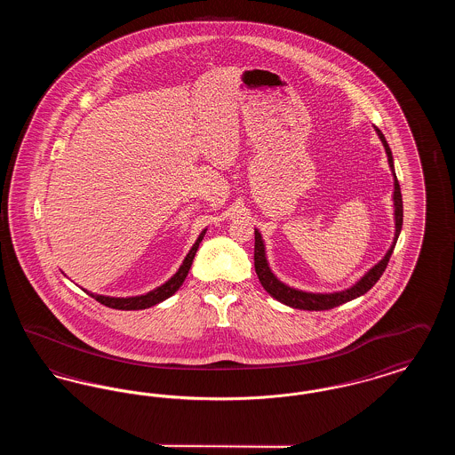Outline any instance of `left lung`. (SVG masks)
Instances as JSON below:
<instances>
[{
    "mask_svg": "<svg viewBox=\"0 0 455 455\" xmlns=\"http://www.w3.org/2000/svg\"><path fill=\"white\" fill-rule=\"evenodd\" d=\"M386 153H387V160H389L390 172L394 175V195H392V201H394V221H395V232H394V240H392V245L389 247V251L386 252V256L382 259L379 260L373 267H370L367 273L355 283L353 286L345 288L341 291H332V293H312V291H303L299 288H293V286H288L284 283L280 282L275 273L271 271L269 267V262L266 258V247H264V240L260 235L259 230L256 228L254 234H256V243H254V267H256V273H258V278H259L260 284L264 286V290L273 297L276 299L278 302L284 303L288 307H293V308H300V310H329V308H334L338 305H343V303L351 302L362 295H365L368 290L379 282V278L382 276V273L386 271L387 267V262H389L390 256H392V251L395 247V242L399 238L401 234V228H403V196H401V188H399V182H397V177L394 172V158H392V152H390L389 145L386 141V136L382 134V131L379 128H375Z\"/></svg>",
    "mask_w": 455,
    "mask_h": 455,
    "instance_id": "8db88e82",
    "label": "left lung"
}]
</instances>
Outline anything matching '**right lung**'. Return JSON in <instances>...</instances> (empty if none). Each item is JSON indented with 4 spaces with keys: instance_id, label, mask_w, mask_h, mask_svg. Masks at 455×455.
I'll return each mask as SVG.
<instances>
[{
    "instance_id": "right-lung-1",
    "label": "right lung",
    "mask_w": 455,
    "mask_h": 455,
    "mask_svg": "<svg viewBox=\"0 0 455 455\" xmlns=\"http://www.w3.org/2000/svg\"><path fill=\"white\" fill-rule=\"evenodd\" d=\"M206 230H208V228H204V230L199 234V237L196 238L195 245L191 247V251L188 252L186 259L182 260L180 267L177 269V273L173 275L172 278H171L169 282L160 284L158 288H155L152 291H148V293H145V295H138V297H126V299H123V297L95 295V293H90L87 290H85V291H87L88 295H92L97 302H100L102 305H108L110 308H117V310H141V308H150V307L156 305V303L167 300L169 297H172L173 293L180 288V284L186 280V276H188V273H189V269H191L193 259H195L196 251H197L201 240L204 237Z\"/></svg>"
}]
</instances>
